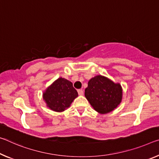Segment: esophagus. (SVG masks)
Returning a JSON list of instances; mask_svg holds the SVG:
<instances>
[{"mask_svg": "<svg viewBox=\"0 0 159 159\" xmlns=\"http://www.w3.org/2000/svg\"><path fill=\"white\" fill-rule=\"evenodd\" d=\"M78 93H79V95H84V90L82 89H79L78 90Z\"/></svg>", "mask_w": 159, "mask_h": 159, "instance_id": "esophagus-1", "label": "esophagus"}]
</instances>
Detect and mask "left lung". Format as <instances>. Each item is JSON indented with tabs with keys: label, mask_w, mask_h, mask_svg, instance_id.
<instances>
[{
	"label": "left lung",
	"mask_w": 159,
	"mask_h": 159,
	"mask_svg": "<svg viewBox=\"0 0 159 159\" xmlns=\"http://www.w3.org/2000/svg\"><path fill=\"white\" fill-rule=\"evenodd\" d=\"M85 96L97 112L106 114L121 102L122 90L119 84L102 75H96L89 81Z\"/></svg>",
	"instance_id": "1"
}]
</instances>
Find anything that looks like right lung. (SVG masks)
Wrapping results in <instances>:
<instances>
[{
  "label": "right lung",
  "instance_id": "1",
  "mask_svg": "<svg viewBox=\"0 0 159 159\" xmlns=\"http://www.w3.org/2000/svg\"><path fill=\"white\" fill-rule=\"evenodd\" d=\"M77 96L72 83L63 78L55 80L43 94L47 106L56 112L64 111Z\"/></svg>",
  "mask_w": 159,
  "mask_h": 159
}]
</instances>
